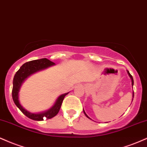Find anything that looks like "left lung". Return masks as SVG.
Segmentation results:
<instances>
[{
    "instance_id": "1",
    "label": "left lung",
    "mask_w": 147,
    "mask_h": 147,
    "mask_svg": "<svg viewBox=\"0 0 147 147\" xmlns=\"http://www.w3.org/2000/svg\"><path fill=\"white\" fill-rule=\"evenodd\" d=\"M127 73H128V74H129V77H130V78H131V82H132V86H133V85H134V79H133V77H132V76H131V74H130V73H129V71H127ZM134 93H133V98H134ZM83 111H84V115H86V116H87V118H89V119H91L90 118H89V116H88V115H87V114H86L85 111H84V110H83Z\"/></svg>"
}]
</instances>
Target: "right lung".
I'll return each instance as SVG.
<instances>
[{
	"mask_svg": "<svg viewBox=\"0 0 147 147\" xmlns=\"http://www.w3.org/2000/svg\"><path fill=\"white\" fill-rule=\"evenodd\" d=\"M55 63L50 61L47 58H42V59L32 60V61L27 62L22 65L19 70L15 74L13 80V89H12V98L14 102L15 105L26 116L29 118L37 121H42L44 120L45 117L46 119L52 118L55 115L58 114L60 111V109L61 107L62 102H63L64 98L65 96L68 94V93L64 94L60 96L56 100V102L53 105V106L51 109H49L47 111L42 112L39 113H33L26 110L25 108L22 107L18 100V93L20 88L21 87L22 82L27 78L29 76L32 74L39 71L43 70L47 67L54 65Z\"/></svg>",
	"mask_w": 147,
	"mask_h": 147,
	"instance_id": "right-lung-1",
	"label": "right lung"
}]
</instances>
